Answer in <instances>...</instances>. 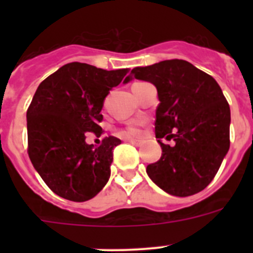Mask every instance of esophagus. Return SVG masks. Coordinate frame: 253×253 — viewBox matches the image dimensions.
I'll return each instance as SVG.
<instances>
[{"label":"esophagus","instance_id":"34e87169","mask_svg":"<svg viewBox=\"0 0 253 253\" xmlns=\"http://www.w3.org/2000/svg\"><path fill=\"white\" fill-rule=\"evenodd\" d=\"M128 142H130L131 144H134V146H140V144H142V142L138 139H128Z\"/></svg>","mask_w":253,"mask_h":253}]
</instances>
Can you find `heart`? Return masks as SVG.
<instances>
[{
    "instance_id": "1",
    "label": "heart",
    "mask_w": 253,
    "mask_h": 253,
    "mask_svg": "<svg viewBox=\"0 0 253 253\" xmlns=\"http://www.w3.org/2000/svg\"><path fill=\"white\" fill-rule=\"evenodd\" d=\"M123 134L124 135H129V137H138L140 134V129L137 125H130V126H128V128L123 131Z\"/></svg>"
}]
</instances>
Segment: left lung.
Instances as JSON below:
<instances>
[{
  "label": "left lung",
  "instance_id": "left-lung-1",
  "mask_svg": "<svg viewBox=\"0 0 253 253\" xmlns=\"http://www.w3.org/2000/svg\"><path fill=\"white\" fill-rule=\"evenodd\" d=\"M131 75L153 84L160 100L154 130L162 156L147 166V173L171 195L200 193L216 175L231 144V109L222 88L211 76L182 59L135 67ZM163 136L175 144L162 143Z\"/></svg>",
  "mask_w": 253,
  "mask_h": 253
}]
</instances>
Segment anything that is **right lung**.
Instances as JSON below:
<instances>
[{"instance_id": "1", "label": "right lung", "mask_w": 253, "mask_h": 253, "mask_svg": "<svg viewBox=\"0 0 253 253\" xmlns=\"http://www.w3.org/2000/svg\"><path fill=\"white\" fill-rule=\"evenodd\" d=\"M128 71L73 62L38 87L26 113L28 153L46 186L60 198L90 200L110 177L113 149L122 140L109 135L93 148L86 135L102 134L105 97L122 81L128 82Z\"/></svg>"}]
</instances>
